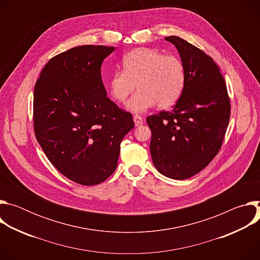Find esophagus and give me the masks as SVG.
Returning <instances> with one entry per match:
<instances>
[{
  "label": "esophagus",
  "instance_id": "1",
  "mask_svg": "<svg viewBox=\"0 0 260 260\" xmlns=\"http://www.w3.org/2000/svg\"><path fill=\"white\" fill-rule=\"evenodd\" d=\"M134 121H135V124L138 126V125H141L144 123V118L140 115H135L134 116Z\"/></svg>",
  "mask_w": 260,
  "mask_h": 260
}]
</instances>
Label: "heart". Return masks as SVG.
Returning a JSON list of instances; mask_svg holds the SVG:
<instances>
[{
	"label": "heart",
	"mask_w": 260,
	"mask_h": 260,
	"mask_svg": "<svg viewBox=\"0 0 260 260\" xmlns=\"http://www.w3.org/2000/svg\"><path fill=\"white\" fill-rule=\"evenodd\" d=\"M122 66V71L111 75L108 89L116 102L125 103L138 87L127 105L135 113L145 112L156 104L160 109L174 106L186 86V68L176 55L140 47L124 54Z\"/></svg>",
	"instance_id": "heart-1"
}]
</instances>
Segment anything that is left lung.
<instances>
[{"mask_svg":"<svg viewBox=\"0 0 260 260\" xmlns=\"http://www.w3.org/2000/svg\"><path fill=\"white\" fill-rule=\"evenodd\" d=\"M179 51L186 86L172 111L147 117L156 170L175 180L188 179L219 152L231 117V100L220 68L203 50L177 36L165 38Z\"/></svg>","mask_w":260,"mask_h":260,"instance_id":"1","label":"left lung"}]
</instances>
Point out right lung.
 I'll return each mask as SVG.
<instances>
[{"mask_svg":"<svg viewBox=\"0 0 260 260\" xmlns=\"http://www.w3.org/2000/svg\"><path fill=\"white\" fill-rule=\"evenodd\" d=\"M114 47L83 45L48 60L34 89L37 141L68 179L96 185L117 167L120 143L134 128L133 115L107 96L103 60Z\"/></svg>","mask_w":260,"mask_h":260,"instance_id":"right-lung-1","label":"right lung"}]
</instances>
